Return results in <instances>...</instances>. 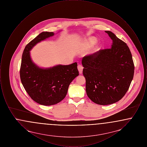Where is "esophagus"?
<instances>
[{
  "mask_svg": "<svg viewBox=\"0 0 147 147\" xmlns=\"http://www.w3.org/2000/svg\"><path fill=\"white\" fill-rule=\"evenodd\" d=\"M78 69L79 73H80V74H82V72H83V65H81V64H79V65H78Z\"/></svg>",
  "mask_w": 147,
  "mask_h": 147,
  "instance_id": "obj_1",
  "label": "esophagus"
}]
</instances>
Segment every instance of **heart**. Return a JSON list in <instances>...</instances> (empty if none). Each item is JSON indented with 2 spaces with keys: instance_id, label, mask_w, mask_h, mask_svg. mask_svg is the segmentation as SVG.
I'll return each mask as SVG.
<instances>
[{
  "instance_id": "obj_1",
  "label": "heart",
  "mask_w": 147,
  "mask_h": 147,
  "mask_svg": "<svg viewBox=\"0 0 147 147\" xmlns=\"http://www.w3.org/2000/svg\"><path fill=\"white\" fill-rule=\"evenodd\" d=\"M96 42V40L95 39H91V40H90V41H89V43H88V46H90L91 45H92V44H94L95 42Z\"/></svg>"
}]
</instances>
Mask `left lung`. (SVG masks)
Returning <instances> with one entry per match:
<instances>
[{"instance_id":"left-lung-1","label":"left lung","mask_w":147,"mask_h":147,"mask_svg":"<svg viewBox=\"0 0 147 147\" xmlns=\"http://www.w3.org/2000/svg\"><path fill=\"white\" fill-rule=\"evenodd\" d=\"M113 41L110 49L84 56L83 73L88 96L98 105H107L120 100L133 79L134 65L126 43L112 32L106 31Z\"/></svg>"}]
</instances>
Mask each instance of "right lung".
I'll return each instance as SVG.
<instances>
[{"label":"right lung","mask_w":147,"mask_h":147,"mask_svg":"<svg viewBox=\"0 0 147 147\" xmlns=\"http://www.w3.org/2000/svg\"><path fill=\"white\" fill-rule=\"evenodd\" d=\"M53 35L52 32H42L28 43L22 55L20 69L21 83L28 95L37 103L45 106L61 101L67 94L70 83L79 75L77 62L42 69L32 62L30 49L37 43Z\"/></svg>","instance_id":"1"}]
</instances>
